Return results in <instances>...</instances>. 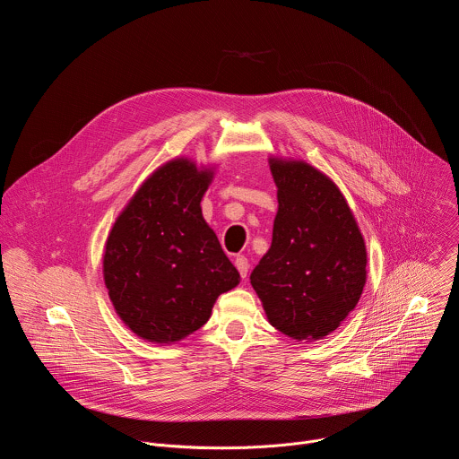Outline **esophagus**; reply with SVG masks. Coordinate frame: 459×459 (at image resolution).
<instances>
[{"label": "esophagus", "instance_id": "34e87169", "mask_svg": "<svg viewBox=\"0 0 459 459\" xmlns=\"http://www.w3.org/2000/svg\"><path fill=\"white\" fill-rule=\"evenodd\" d=\"M234 265H236V269L239 271V276H241V278H247V274H248V259H247L245 255H238V257L234 259Z\"/></svg>", "mask_w": 459, "mask_h": 459}]
</instances>
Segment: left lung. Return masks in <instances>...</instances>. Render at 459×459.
<instances>
[{"label":"left lung","mask_w":459,"mask_h":459,"mask_svg":"<svg viewBox=\"0 0 459 459\" xmlns=\"http://www.w3.org/2000/svg\"><path fill=\"white\" fill-rule=\"evenodd\" d=\"M278 214L250 283L273 326L292 340L336 331L358 305L367 250L340 188L303 161L271 160Z\"/></svg>","instance_id":"obj_1"}]
</instances>
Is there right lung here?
Masks as SVG:
<instances>
[{
  "mask_svg": "<svg viewBox=\"0 0 459 459\" xmlns=\"http://www.w3.org/2000/svg\"><path fill=\"white\" fill-rule=\"evenodd\" d=\"M212 172L188 160L160 167L117 216L105 245L103 278L130 331L174 343L204 326L220 294L239 283L202 216Z\"/></svg>",
  "mask_w": 459,
  "mask_h": 459,
  "instance_id": "right-lung-1",
  "label": "right lung"
}]
</instances>
